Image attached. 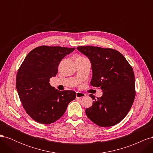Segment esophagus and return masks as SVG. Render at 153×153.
<instances>
[{"mask_svg":"<svg viewBox=\"0 0 153 153\" xmlns=\"http://www.w3.org/2000/svg\"><path fill=\"white\" fill-rule=\"evenodd\" d=\"M85 96H86L85 94L83 93V92H76V98H83V97H85Z\"/></svg>","mask_w":153,"mask_h":153,"instance_id":"1","label":"esophagus"}]
</instances>
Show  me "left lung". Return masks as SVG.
<instances>
[{"label":"left lung","mask_w":153,"mask_h":153,"mask_svg":"<svg viewBox=\"0 0 153 153\" xmlns=\"http://www.w3.org/2000/svg\"><path fill=\"white\" fill-rule=\"evenodd\" d=\"M77 50L89 59L92 77L91 85L102 90L103 96L96 98L85 110L91 121L101 127L114 126L126 116L135 96L133 68L117 50L92 46Z\"/></svg>","instance_id":"obj_1"}]
</instances>
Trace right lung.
Listing matches in <instances>:
<instances>
[{
  "instance_id": "add662e5",
  "label": "right lung",
  "mask_w": 153,
  "mask_h": 153,
  "mask_svg": "<svg viewBox=\"0 0 153 153\" xmlns=\"http://www.w3.org/2000/svg\"><path fill=\"white\" fill-rule=\"evenodd\" d=\"M75 48L40 46L27 54L18 69L16 87L23 107L35 121L53 123L76 98L73 91H59L50 85L61 60Z\"/></svg>"
}]
</instances>
